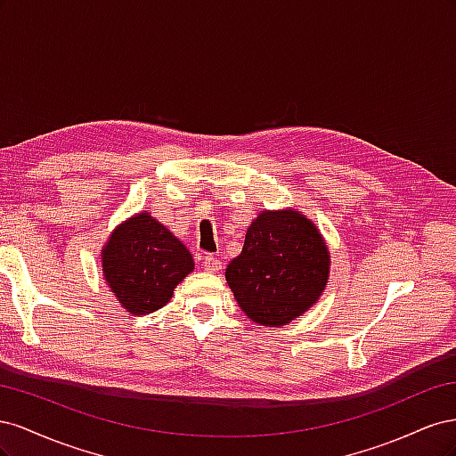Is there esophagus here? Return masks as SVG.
I'll return each mask as SVG.
<instances>
[{
  "label": "esophagus",
  "instance_id": "1",
  "mask_svg": "<svg viewBox=\"0 0 456 456\" xmlns=\"http://www.w3.org/2000/svg\"><path fill=\"white\" fill-rule=\"evenodd\" d=\"M220 268H223V262H220L215 255L207 253V255L203 256V270H205V272H218Z\"/></svg>",
  "mask_w": 456,
  "mask_h": 456
}]
</instances>
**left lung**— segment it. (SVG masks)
I'll use <instances>...</instances> for the list:
<instances>
[{"instance_id": "obj_1", "label": "left lung", "mask_w": 456, "mask_h": 456, "mask_svg": "<svg viewBox=\"0 0 456 456\" xmlns=\"http://www.w3.org/2000/svg\"><path fill=\"white\" fill-rule=\"evenodd\" d=\"M329 249L300 211H262L247 228L240 256L226 268V281L249 320L281 327L320 298L329 280Z\"/></svg>"}]
</instances>
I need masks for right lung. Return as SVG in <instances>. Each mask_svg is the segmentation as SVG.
Masks as SVG:
<instances>
[{
    "label": "right lung",
    "mask_w": 456,
    "mask_h": 456,
    "mask_svg": "<svg viewBox=\"0 0 456 456\" xmlns=\"http://www.w3.org/2000/svg\"><path fill=\"white\" fill-rule=\"evenodd\" d=\"M102 273L119 305L133 315L159 310L194 270V258L150 213L121 223L102 247Z\"/></svg>",
    "instance_id": "right-lung-1"
}]
</instances>
